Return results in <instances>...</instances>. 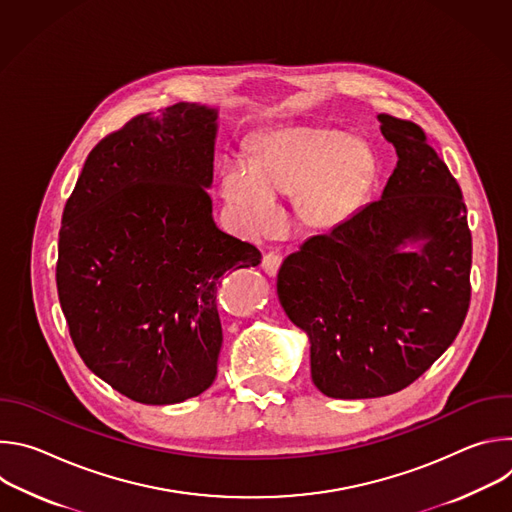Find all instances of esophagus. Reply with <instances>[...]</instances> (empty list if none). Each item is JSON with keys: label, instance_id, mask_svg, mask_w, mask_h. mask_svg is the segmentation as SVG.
Segmentation results:
<instances>
[{"label": "esophagus", "instance_id": "obj_1", "mask_svg": "<svg viewBox=\"0 0 512 512\" xmlns=\"http://www.w3.org/2000/svg\"><path fill=\"white\" fill-rule=\"evenodd\" d=\"M279 265H281V255H279V253L271 251V253L263 255L261 267H263V271H265L267 275H275V273H277V269H279Z\"/></svg>", "mask_w": 512, "mask_h": 512}]
</instances>
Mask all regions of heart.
Segmentation results:
<instances>
[{"label":"heart","mask_w":512,"mask_h":512,"mask_svg":"<svg viewBox=\"0 0 512 512\" xmlns=\"http://www.w3.org/2000/svg\"><path fill=\"white\" fill-rule=\"evenodd\" d=\"M367 172V152L348 135L285 127L261 141L253 160L225 162L221 196L233 227L245 237H267L279 227L277 196H300L302 221L308 227L332 229L354 210Z\"/></svg>","instance_id":"obj_1"}]
</instances>
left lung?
<instances>
[{"label": "left lung", "mask_w": 512, "mask_h": 512, "mask_svg": "<svg viewBox=\"0 0 512 512\" xmlns=\"http://www.w3.org/2000/svg\"><path fill=\"white\" fill-rule=\"evenodd\" d=\"M379 121L399 158L381 200L306 239L277 273L281 308L310 338L312 381L334 399L411 385L454 342L470 306L462 190L419 125Z\"/></svg>", "instance_id": "left-lung-1"}]
</instances>
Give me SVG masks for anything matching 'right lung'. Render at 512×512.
<instances>
[{"mask_svg": "<svg viewBox=\"0 0 512 512\" xmlns=\"http://www.w3.org/2000/svg\"><path fill=\"white\" fill-rule=\"evenodd\" d=\"M216 109L176 103L101 139L72 190L56 287L87 367L121 395L172 405L216 377V289L261 253L216 227Z\"/></svg>", "mask_w": 512, "mask_h": 512, "instance_id": "right-lung-1", "label": "right lung"}]
</instances>
